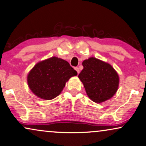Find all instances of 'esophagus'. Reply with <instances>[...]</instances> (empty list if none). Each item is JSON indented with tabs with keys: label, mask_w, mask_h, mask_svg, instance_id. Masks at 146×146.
Listing matches in <instances>:
<instances>
[{
	"label": "esophagus",
	"mask_w": 146,
	"mask_h": 146,
	"mask_svg": "<svg viewBox=\"0 0 146 146\" xmlns=\"http://www.w3.org/2000/svg\"><path fill=\"white\" fill-rule=\"evenodd\" d=\"M75 69L76 70V71L77 72V74H79V68H78V67H75Z\"/></svg>",
	"instance_id": "esophagus-1"
}]
</instances>
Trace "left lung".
Returning a JSON list of instances; mask_svg holds the SVG:
<instances>
[{
    "mask_svg": "<svg viewBox=\"0 0 146 146\" xmlns=\"http://www.w3.org/2000/svg\"><path fill=\"white\" fill-rule=\"evenodd\" d=\"M82 64L84 69L78 77L92 101L101 103L115 94L119 87V78L110 64L94 57L85 60Z\"/></svg>",
    "mask_w": 146,
    "mask_h": 146,
    "instance_id": "obj_1",
    "label": "left lung"
}]
</instances>
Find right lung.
<instances>
[{
	"mask_svg": "<svg viewBox=\"0 0 146 146\" xmlns=\"http://www.w3.org/2000/svg\"><path fill=\"white\" fill-rule=\"evenodd\" d=\"M77 75L69 62L54 56L34 66L27 75V84L35 95L50 100L58 96L66 82Z\"/></svg>",
	"mask_w": 146,
	"mask_h": 146,
	"instance_id": "right-lung-1",
	"label": "right lung"
}]
</instances>
